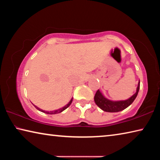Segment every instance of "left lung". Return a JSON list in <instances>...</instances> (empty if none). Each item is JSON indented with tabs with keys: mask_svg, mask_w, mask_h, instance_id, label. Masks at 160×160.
I'll list each match as a JSON object with an SVG mask.
<instances>
[{
	"mask_svg": "<svg viewBox=\"0 0 160 160\" xmlns=\"http://www.w3.org/2000/svg\"><path fill=\"white\" fill-rule=\"evenodd\" d=\"M140 89V80L138 84V87L136 88V92L134 94L129 97L128 99L125 100H118V101H113L107 99L105 97L104 94L102 93V92L99 90L97 91V92L94 95V102L95 104L98 106L102 110L107 112H118L121 111H123L127 107H129L134 100L136 98L138 93L139 92Z\"/></svg>",
	"mask_w": 160,
	"mask_h": 160,
	"instance_id": "obj_1",
	"label": "left lung"
}]
</instances>
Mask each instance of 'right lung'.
<instances>
[{
    "mask_svg": "<svg viewBox=\"0 0 160 160\" xmlns=\"http://www.w3.org/2000/svg\"><path fill=\"white\" fill-rule=\"evenodd\" d=\"M72 98L70 100V102L68 103V104H66V105H65V106L63 107H62V108H60V109H56V110H53V111H50V112H48V111H45V110H43V109H40V108H39L38 107H37V106H35L34 104H33L34 106L35 107V108H36L37 109H38L39 111H40V112H43V113H48V114H56V113H61V112H63V111H64L65 109H66L70 105V104H71L72 103Z\"/></svg>",
    "mask_w": 160,
    "mask_h": 160,
    "instance_id": "1",
    "label": "right lung"
}]
</instances>
